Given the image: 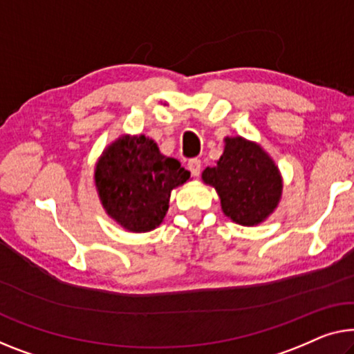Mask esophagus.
Listing matches in <instances>:
<instances>
[{"label": "esophagus", "mask_w": 354, "mask_h": 354, "mask_svg": "<svg viewBox=\"0 0 354 354\" xmlns=\"http://www.w3.org/2000/svg\"><path fill=\"white\" fill-rule=\"evenodd\" d=\"M187 168L192 173V176H198L200 170H202V162H200V159H191L187 162Z\"/></svg>", "instance_id": "esophagus-1"}]
</instances>
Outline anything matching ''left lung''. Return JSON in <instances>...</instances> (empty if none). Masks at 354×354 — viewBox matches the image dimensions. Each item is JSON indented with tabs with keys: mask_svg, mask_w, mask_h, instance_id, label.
I'll return each instance as SVG.
<instances>
[{
	"mask_svg": "<svg viewBox=\"0 0 354 354\" xmlns=\"http://www.w3.org/2000/svg\"><path fill=\"white\" fill-rule=\"evenodd\" d=\"M216 167L202 173L205 184L216 189L224 214L240 225H257L278 207L283 179L270 156L254 141L225 138Z\"/></svg>",
	"mask_w": 354,
	"mask_h": 354,
	"instance_id": "1",
	"label": "left lung"
}]
</instances>
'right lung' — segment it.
I'll use <instances>...</instances> for the list:
<instances>
[{
  "instance_id": "1",
  "label": "right lung",
  "mask_w": 354,
  "mask_h": 354,
  "mask_svg": "<svg viewBox=\"0 0 354 354\" xmlns=\"http://www.w3.org/2000/svg\"><path fill=\"white\" fill-rule=\"evenodd\" d=\"M95 186L104 211L129 232L162 224L171 191L191 178L176 159L160 154L145 135H122L95 163Z\"/></svg>"
}]
</instances>
